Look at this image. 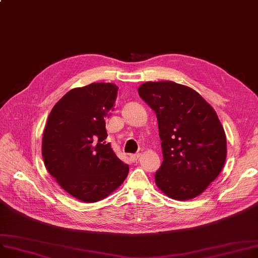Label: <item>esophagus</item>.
Instances as JSON below:
<instances>
[{"label": "esophagus", "mask_w": 258, "mask_h": 258, "mask_svg": "<svg viewBox=\"0 0 258 258\" xmlns=\"http://www.w3.org/2000/svg\"><path fill=\"white\" fill-rule=\"evenodd\" d=\"M138 159H139V154H137V153L136 154H131V156H130V160L134 163L138 161Z\"/></svg>", "instance_id": "1"}]
</instances>
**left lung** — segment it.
Listing matches in <instances>:
<instances>
[{"mask_svg":"<svg viewBox=\"0 0 258 258\" xmlns=\"http://www.w3.org/2000/svg\"><path fill=\"white\" fill-rule=\"evenodd\" d=\"M138 92L159 122L164 160L157 185L173 199L197 197L226 159V137L215 110L198 92L171 81L144 83Z\"/></svg>","mask_w":258,"mask_h":258,"instance_id":"obj_1","label":"left lung"}]
</instances>
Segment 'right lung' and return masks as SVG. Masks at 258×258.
<instances>
[{"label":"right lung","mask_w":258,"mask_h":258,"mask_svg":"<svg viewBox=\"0 0 258 258\" xmlns=\"http://www.w3.org/2000/svg\"><path fill=\"white\" fill-rule=\"evenodd\" d=\"M118 87L93 83L68 91L49 113L42 158L49 174L75 198L96 202L121 184L128 166L106 142L105 118L114 111Z\"/></svg>","instance_id":"1"}]
</instances>
